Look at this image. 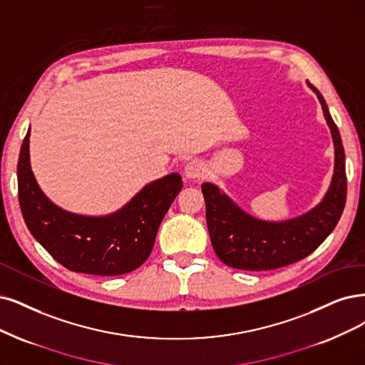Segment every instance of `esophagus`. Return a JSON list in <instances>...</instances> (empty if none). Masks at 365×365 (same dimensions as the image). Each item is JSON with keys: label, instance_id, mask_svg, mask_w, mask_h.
Masks as SVG:
<instances>
[{"label": "esophagus", "instance_id": "34e87169", "mask_svg": "<svg viewBox=\"0 0 365 365\" xmlns=\"http://www.w3.org/2000/svg\"><path fill=\"white\" fill-rule=\"evenodd\" d=\"M206 174V167L203 165V162H200L197 159L190 160L185 165V175L187 179H201L205 178Z\"/></svg>", "mask_w": 365, "mask_h": 365}]
</instances>
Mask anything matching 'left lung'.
<instances>
[{
	"mask_svg": "<svg viewBox=\"0 0 365 365\" xmlns=\"http://www.w3.org/2000/svg\"><path fill=\"white\" fill-rule=\"evenodd\" d=\"M307 84L319 98L334 141L335 164L329 190L316 207L301 217L271 222L251 217L218 186L201 185L212 247L227 266L244 271H271L299 262L331 235L341 217L347 194L341 137L320 91L308 81Z\"/></svg>",
	"mask_w": 365,
	"mask_h": 365,
	"instance_id": "left-lung-1",
	"label": "left lung"
}]
</instances>
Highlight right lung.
<instances>
[{"label":"right lung","instance_id":"add662e5","mask_svg":"<svg viewBox=\"0 0 365 365\" xmlns=\"http://www.w3.org/2000/svg\"><path fill=\"white\" fill-rule=\"evenodd\" d=\"M183 186L173 173L145 185L126 206L106 217H84L56 206L30 165V129L18 160L22 217L34 239L73 272L114 277L135 271L150 255L158 228Z\"/></svg>","mask_w":365,"mask_h":365}]
</instances>
